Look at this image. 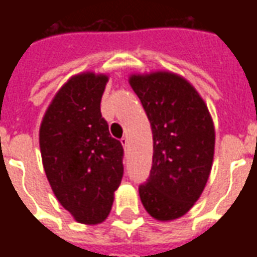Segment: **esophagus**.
I'll list each match as a JSON object with an SVG mask.
<instances>
[{
    "mask_svg": "<svg viewBox=\"0 0 257 257\" xmlns=\"http://www.w3.org/2000/svg\"><path fill=\"white\" fill-rule=\"evenodd\" d=\"M121 145H122V147L126 150L128 149V146H129V142H128V138L126 136H123L122 139H121Z\"/></svg>",
    "mask_w": 257,
    "mask_h": 257,
    "instance_id": "1",
    "label": "esophagus"
}]
</instances>
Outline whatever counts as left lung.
<instances>
[{"label":"left lung","mask_w":257,"mask_h":257,"mask_svg":"<svg viewBox=\"0 0 257 257\" xmlns=\"http://www.w3.org/2000/svg\"><path fill=\"white\" fill-rule=\"evenodd\" d=\"M129 84L153 129V167L139 187L145 209L160 221L179 219L198 201L215 154V125L204 99L171 71L131 74Z\"/></svg>","instance_id":"left-lung-1"}]
</instances>
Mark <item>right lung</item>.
Instances as JSON below:
<instances>
[{
  "mask_svg": "<svg viewBox=\"0 0 257 257\" xmlns=\"http://www.w3.org/2000/svg\"><path fill=\"white\" fill-rule=\"evenodd\" d=\"M108 75H73L53 96L40 126L42 165L53 194L82 224L107 219L123 175L121 142L101 117Z\"/></svg>",
  "mask_w": 257,
  "mask_h": 257,
  "instance_id": "obj_1",
  "label": "right lung"
}]
</instances>
